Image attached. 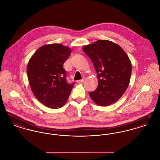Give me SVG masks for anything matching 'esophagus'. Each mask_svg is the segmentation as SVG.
<instances>
[{"instance_id":"1","label":"esophagus","mask_w":160,"mask_h":160,"mask_svg":"<svg viewBox=\"0 0 160 160\" xmlns=\"http://www.w3.org/2000/svg\"><path fill=\"white\" fill-rule=\"evenodd\" d=\"M84 78H83V79H82V80H77V83H83L84 82Z\"/></svg>"}]
</instances>
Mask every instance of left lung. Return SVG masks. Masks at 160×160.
Segmentation results:
<instances>
[{"label":"left lung","instance_id":"obj_1","mask_svg":"<svg viewBox=\"0 0 160 160\" xmlns=\"http://www.w3.org/2000/svg\"><path fill=\"white\" fill-rule=\"evenodd\" d=\"M83 50L91 59L97 73L98 85L89 92L98 106H107L119 99L129 85L131 62L122 48L108 40H98Z\"/></svg>","mask_w":160,"mask_h":160}]
</instances>
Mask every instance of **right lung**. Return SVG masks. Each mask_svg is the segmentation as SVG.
<instances>
[{"instance_id":"right-lung-1","label":"right lung","mask_w":160,"mask_h":160,"mask_svg":"<svg viewBox=\"0 0 160 160\" xmlns=\"http://www.w3.org/2000/svg\"><path fill=\"white\" fill-rule=\"evenodd\" d=\"M71 53V49L61 44L41 47L28 62L27 74L32 91L42 104L51 108L63 106L74 83L67 82L63 67Z\"/></svg>"}]
</instances>
